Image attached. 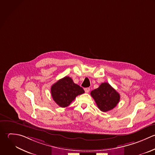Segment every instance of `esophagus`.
I'll use <instances>...</instances> for the list:
<instances>
[{
	"mask_svg": "<svg viewBox=\"0 0 155 155\" xmlns=\"http://www.w3.org/2000/svg\"><path fill=\"white\" fill-rule=\"evenodd\" d=\"M84 91H85V92H86V93H89V91H90V88H89V87L84 88Z\"/></svg>",
	"mask_w": 155,
	"mask_h": 155,
	"instance_id": "obj_1",
	"label": "esophagus"
}]
</instances>
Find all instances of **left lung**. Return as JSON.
<instances>
[{
  "instance_id": "1",
  "label": "left lung",
  "mask_w": 155,
  "mask_h": 155,
  "mask_svg": "<svg viewBox=\"0 0 155 155\" xmlns=\"http://www.w3.org/2000/svg\"><path fill=\"white\" fill-rule=\"evenodd\" d=\"M99 109L104 112L116 107L120 100V94L109 83H103L91 92Z\"/></svg>"
}]
</instances>
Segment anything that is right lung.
<instances>
[{
	"label": "right lung",
	"instance_id": "1",
	"mask_svg": "<svg viewBox=\"0 0 155 155\" xmlns=\"http://www.w3.org/2000/svg\"><path fill=\"white\" fill-rule=\"evenodd\" d=\"M51 92L54 101L61 107L68 106L77 96L84 93L83 89L74 83L69 77H65L54 83Z\"/></svg>",
	"mask_w": 155,
	"mask_h": 155
}]
</instances>
